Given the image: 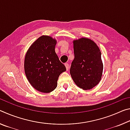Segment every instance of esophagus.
Returning a JSON list of instances; mask_svg holds the SVG:
<instances>
[{"label": "esophagus", "mask_w": 130, "mask_h": 130, "mask_svg": "<svg viewBox=\"0 0 130 130\" xmlns=\"http://www.w3.org/2000/svg\"><path fill=\"white\" fill-rule=\"evenodd\" d=\"M65 66L66 67V69H67V70H68V69H69V64H68V63H65Z\"/></svg>", "instance_id": "obj_1"}]
</instances>
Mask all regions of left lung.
<instances>
[{"label": "left lung", "mask_w": 130, "mask_h": 130, "mask_svg": "<svg viewBox=\"0 0 130 130\" xmlns=\"http://www.w3.org/2000/svg\"><path fill=\"white\" fill-rule=\"evenodd\" d=\"M73 42L74 58L70 69V75L79 88L89 90L96 86L102 78V53L91 39L81 38Z\"/></svg>", "instance_id": "left-lung-1"}]
</instances>
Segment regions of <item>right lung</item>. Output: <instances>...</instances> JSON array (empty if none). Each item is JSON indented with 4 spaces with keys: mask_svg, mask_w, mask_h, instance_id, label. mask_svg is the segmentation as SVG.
I'll return each mask as SVG.
<instances>
[{
    "mask_svg": "<svg viewBox=\"0 0 130 130\" xmlns=\"http://www.w3.org/2000/svg\"><path fill=\"white\" fill-rule=\"evenodd\" d=\"M56 39L42 36L26 52L24 68L28 82L37 91L50 93L56 88L59 76L66 71L55 52Z\"/></svg>",
    "mask_w": 130,
    "mask_h": 130,
    "instance_id": "obj_1",
    "label": "right lung"
}]
</instances>
